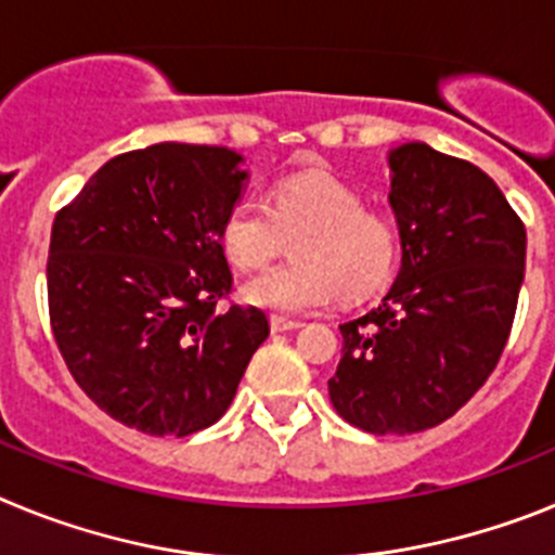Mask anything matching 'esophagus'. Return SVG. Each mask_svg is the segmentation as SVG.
<instances>
[{"mask_svg":"<svg viewBox=\"0 0 555 555\" xmlns=\"http://www.w3.org/2000/svg\"><path fill=\"white\" fill-rule=\"evenodd\" d=\"M302 322H297V320H286V317H272V320H269V327H272V333H286V331H297V327H300Z\"/></svg>","mask_w":555,"mask_h":555,"instance_id":"34e87169","label":"esophagus"}]
</instances>
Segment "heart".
Wrapping results in <instances>:
<instances>
[{"label":"heart","mask_w":555,"mask_h":555,"mask_svg":"<svg viewBox=\"0 0 555 555\" xmlns=\"http://www.w3.org/2000/svg\"><path fill=\"white\" fill-rule=\"evenodd\" d=\"M294 242V261L242 286V300L263 311L311 313L338 294L358 300L389 281L397 261V228L327 171H302L269 191V208L238 199L228 210L219 244L244 272L263 269Z\"/></svg>","instance_id":"1"}]
</instances>
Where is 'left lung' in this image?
<instances>
[{"mask_svg": "<svg viewBox=\"0 0 555 555\" xmlns=\"http://www.w3.org/2000/svg\"><path fill=\"white\" fill-rule=\"evenodd\" d=\"M400 272L380 306L338 325L331 403L366 434H416L453 416L506 347L526 228L487 171L423 141L386 155Z\"/></svg>", "mask_w": 555, "mask_h": 555, "instance_id": "1", "label": "left lung"}]
</instances>
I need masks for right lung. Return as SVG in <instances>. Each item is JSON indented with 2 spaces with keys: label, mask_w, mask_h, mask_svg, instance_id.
Instances as JSON below:
<instances>
[{
  "label": "right lung",
  "mask_w": 555,
  "mask_h": 555,
  "mask_svg": "<svg viewBox=\"0 0 555 555\" xmlns=\"http://www.w3.org/2000/svg\"><path fill=\"white\" fill-rule=\"evenodd\" d=\"M242 164L228 146L132 150L55 217L52 333L80 389L127 428L214 425L269 336L258 308L217 306L233 283L219 228L247 189Z\"/></svg>",
  "instance_id": "right-lung-1"
}]
</instances>
